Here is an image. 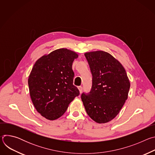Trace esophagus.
I'll return each instance as SVG.
<instances>
[{
  "instance_id": "esophagus-1",
  "label": "esophagus",
  "mask_w": 155,
  "mask_h": 155,
  "mask_svg": "<svg viewBox=\"0 0 155 155\" xmlns=\"http://www.w3.org/2000/svg\"><path fill=\"white\" fill-rule=\"evenodd\" d=\"M78 90H79L80 93H81V92H82V91H83L82 86H78Z\"/></svg>"
}]
</instances>
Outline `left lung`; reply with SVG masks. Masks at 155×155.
I'll return each mask as SVG.
<instances>
[{"label":"left lung","mask_w":155,"mask_h":155,"mask_svg":"<svg viewBox=\"0 0 155 155\" xmlns=\"http://www.w3.org/2000/svg\"><path fill=\"white\" fill-rule=\"evenodd\" d=\"M93 75L89 94H81L87 114L101 124L112 120L128 97L130 81L122 64L104 51L84 53Z\"/></svg>","instance_id":"1"}]
</instances>
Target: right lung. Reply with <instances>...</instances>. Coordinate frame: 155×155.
<instances>
[{
    "instance_id": "right-lung-1",
    "label": "right lung",
    "mask_w": 155,
    "mask_h": 155,
    "mask_svg": "<svg viewBox=\"0 0 155 155\" xmlns=\"http://www.w3.org/2000/svg\"><path fill=\"white\" fill-rule=\"evenodd\" d=\"M78 54L59 48L44 54L34 64L28 78L30 96L37 111L48 120H55L80 94L73 84L72 63Z\"/></svg>"
}]
</instances>
